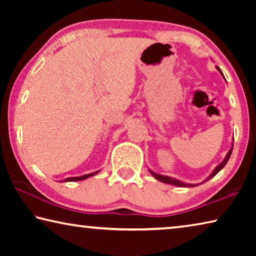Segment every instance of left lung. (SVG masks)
<instances>
[{"label":"left lung","instance_id":"8db88e82","mask_svg":"<svg viewBox=\"0 0 256 256\" xmlns=\"http://www.w3.org/2000/svg\"><path fill=\"white\" fill-rule=\"evenodd\" d=\"M219 70V68H218ZM220 71V70H219ZM222 72V71H220ZM232 148L228 151V154H227V156H226V158L224 159V162L219 164L218 167L216 168V170L212 172V174L208 177L206 178V180H209L210 178H212V177H214L216 174H218V172L222 170V168L224 167V164H227V162L229 160V158H230V154H232ZM150 172L151 174H152L154 176V178H157L158 180H160V182H162V183H167V184H172V185H175V186H180V188H190V186H193L192 184H185V183H183V182H180V180H175V178H172V177H168V176H164V175H159V174H156V172H151L150 170Z\"/></svg>","mask_w":256,"mask_h":256}]
</instances>
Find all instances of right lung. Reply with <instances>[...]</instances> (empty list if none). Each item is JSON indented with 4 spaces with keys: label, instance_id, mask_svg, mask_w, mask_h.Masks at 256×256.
I'll return each instance as SVG.
<instances>
[{
    "label": "right lung",
    "instance_id": "add662e5",
    "mask_svg": "<svg viewBox=\"0 0 256 256\" xmlns=\"http://www.w3.org/2000/svg\"><path fill=\"white\" fill-rule=\"evenodd\" d=\"M97 172H92V174H88V175L80 176V177H70V178L64 180V182H76V180H82L88 178V177H90V176H94V174H97Z\"/></svg>",
    "mask_w": 256,
    "mask_h": 256
}]
</instances>
